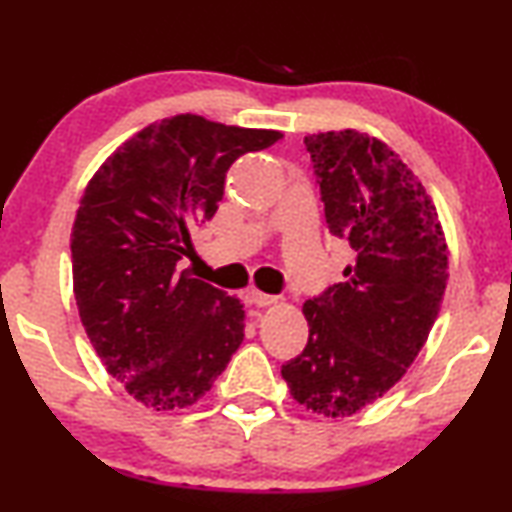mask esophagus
<instances>
[{
    "label": "esophagus",
    "instance_id": "34e87169",
    "mask_svg": "<svg viewBox=\"0 0 512 512\" xmlns=\"http://www.w3.org/2000/svg\"><path fill=\"white\" fill-rule=\"evenodd\" d=\"M249 300L254 305H258V307H268L272 303H277V296H272V293H263V291H258V289H251L249 291Z\"/></svg>",
    "mask_w": 512,
    "mask_h": 512
}]
</instances>
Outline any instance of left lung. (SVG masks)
Here are the masks:
<instances>
[{
	"label": "left lung",
	"mask_w": 512,
	"mask_h": 512,
	"mask_svg": "<svg viewBox=\"0 0 512 512\" xmlns=\"http://www.w3.org/2000/svg\"><path fill=\"white\" fill-rule=\"evenodd\" d=\"M333 237L354 263L307 300L310 338L282 366L291 396L324 417H352L405 375L429 338L447 286V242L415 172L359 130L307 135Z\"/></svg>",
	"instance_id": "1"
}]
</instances>
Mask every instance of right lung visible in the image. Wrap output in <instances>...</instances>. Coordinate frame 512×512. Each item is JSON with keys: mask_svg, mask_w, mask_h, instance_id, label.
Listing matches in <instances>:
<instances>
[{"mask_svg": "<svg viewBox=\"0 0 512 512\" xmlns=\"http://www.w3.org/2000/svg\"><path fill=\"white\" fill-rule=\"evenodd\" d=\"M277 139L179 114L139 130L88 181L72 228L76 307L107 373L146 408L200 401L242 345L244 305L177 263L219 209L228 167Z\"/></svg>", "mask_w": 512, "mask_h": 512, "instance_id": "obj_1", "label": "right lung"}]
</instances>
